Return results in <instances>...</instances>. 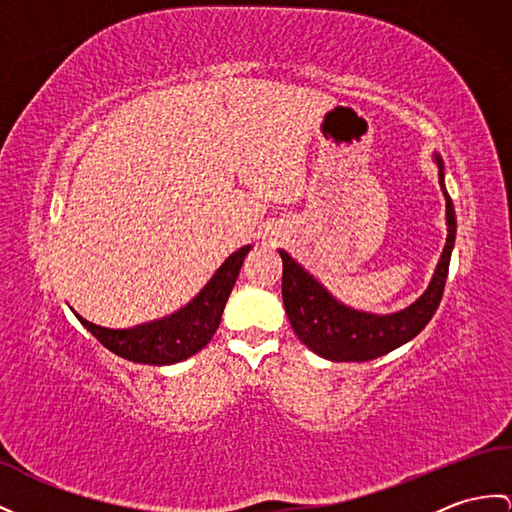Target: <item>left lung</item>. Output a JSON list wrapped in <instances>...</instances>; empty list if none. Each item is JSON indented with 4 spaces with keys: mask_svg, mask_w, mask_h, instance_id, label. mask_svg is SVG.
Segmentation results:
<instances>
[{
    "mask_svg": "<svg viewBox=\"0 0 512 512\" xmlns=\"http://www.w3.org/2000/svg\"><path fill=\"white\" fill-rule=\"evenodd\" d=\"M434 162L439 167V184L445 197L447 241L428 289L400 313L371 315L341 304L328 289H323L315 276H310L295 258L280 249L284 308L297 339L308 350L334 363H365V360L393 352L395 347L415 339L428 326L441 304L456 241L454 204L445 189L443 160L439 154H434Z\"/></svg>",
    "mask_w": 512,
    "mask_h": 512,
    "instance_id": "1",
    "label": "left lung"
}]
</instances>
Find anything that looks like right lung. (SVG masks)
<instances>
[{
    "mask_svg": "<svg viewBox=\"0 0 512 512\" xmlns=\"http://www.w3.org/2000/svg\"><path fill=\"white\" fill-rule=\"evenodd\" d=\"M252 245L236 249L226 258L215 276L199 291L189 304L180 308L178 313L162 317L158 321L143 323V326L128 330H110L95 326L76 313L78 321L89 330L95 339L102 343L112 354H117L132 363L141 365H173L180 360L191 358L202 347H206L219 328V321L226 308L232 286L239 278L243 260Z\"/></svg>",
    "mask_w": 512,
    "mask_h": 512,
    "instance_id": "add662e5",
    "label": "right lung"
}]
</instances>
